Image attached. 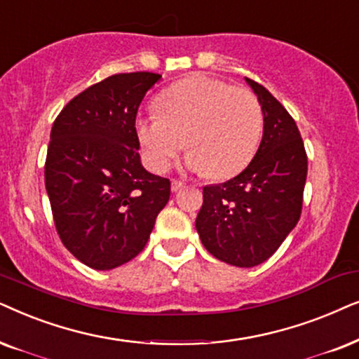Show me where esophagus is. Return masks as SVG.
<instances>
[{"mask_svg": "<svg viewBox=\"0 0 359 359\" xmlns=\"http://www.w3.org/2000/svg\"><path fill=\"white\" fill-rule=\"evenodd\" d=\"M185 187V182L184 180H179V179H172V192H179V190H182Z\"/></svg>", "mask_w": 359, "mask_h": 359, "instance_id": "obj_1", "label": "esophagus"}]
</instances>
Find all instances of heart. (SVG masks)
Here are the masks:
<instances>
[{
	"instance_id": "obj_1",
	"label": "heart",
	"mask_w": 359,
	"mask_h": 359,
	"mask_svg": "<svg viewBox=\"0 0 359 359\" xmlns=\"http://www.w3.org/2000/svg\"><path fill=\"white\" fill-rule=\"evenodd\" d=\"M161 113L136 119L144 162L164 172L185 144L187 165L213 179L236 175L256 154L262 135V108L251 90L194 75L172 85L157 100Z\"/></svg>"
}]
</instances>
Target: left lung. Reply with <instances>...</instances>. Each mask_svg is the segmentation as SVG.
Returning <instances> with one entry per match:
<instances>
[{
	"label": "left lung",
	"mask_w": 359,
	"mask_h": 359,
	"mask_svg": "<svg viewBox=\"0 0 359 359\" xmlns=\"http://www.w3.org/2000/svg\"><path fill=\"white\" fill-rule=\"evenodd\" d=\"M264 133L250 165L218 185L203 187L195 226L210 255L226 264L252 267L274 255L302 213L307 152L283 104L255 80Z\"/></svg>",
	"instance_id": "left-lung-1"
}]
</instances>
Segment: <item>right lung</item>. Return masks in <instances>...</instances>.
Wrapping results in <instances>:
<instances>
[{
    "instance_id": "add662e5",
    "label": "right lung",
    "mask_w": 359,
    "mask_h": 359,
    "mask_svg": "<svg viewBox=\"0 0 359 359\" xmlns=\"http://www.w3.org/2000/svg\"><path fill=\"white\" fill-rule=\"evenodd\" d=\"M159 74H116L72 98L55 118L46 190L62 243L97 271L144 250L170 197V180L141 164L137 108Z\"/></svg>"
}]
</instances>
